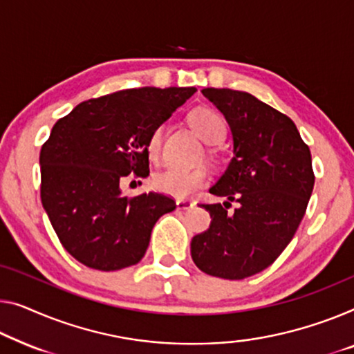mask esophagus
I'll list each match as a JSON object with an SVG mask.
<instances>
[{"label":"esophagus","instance_id":"esophagus-1","mask_svg":"<svg viewBox=\"0 0 354 354\" xmlns=\"http://www.w3.org/2000/svg\"><path fill=\"white\" fill-rule=\"evenodd\" d=\"M192 207H194V202H189V200H176L178 209H189Z\"/></svg>","mask_w":354,"mask_h":354}]
</instances>
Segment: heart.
<instances>
[{
	"instance_id": "obj_1",
	"label": "heart",
	"mask_w": 354,
	"mask_h": 354,
	"mask_svg": "<svg viewBox=\"0 0 354 354\" xmlns=\"http://www.w3.org/2000/svg\"><path fill=\"white\" fill-rule=\"evenodd\" d=\"M189 124L207 145H219L225 136V124L216 111L197 108L189 114ZM163 138V127L152 130L147 141V154L151 159H159ZM208 175L203 168L168 167L154 176V186L171 197L186 198L207 184Z\"/></svg>"
}]
</instances>
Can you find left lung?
<instances>
[{"mask_svg": "<svg viewBox=\"0 0 354 354\" xmlns=\"http://www.w3.org/2000/svg\"><path fill=\"white\" fill-rule=\"evenodd\" d=\"M224 114L234 140L227 170L209 189L239 202L200 205L209 229L195 235L191 256L200 270L224 279H243L272 266L289 245L313 191L312 154L288 115L251 93L203 88Z\"/></svg>", "mask_w": 354, "mask_h": 354, "instance_id": "left-lung-1", "label": "left lung"}]
</instances>
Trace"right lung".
<instances>
[{
	"instance_id": "right-lung-1",
	"label": "right lung",
	"mask_w": 354,
	"mask_h": 354,
	"mask_svg": "<svg viewBox=\"0 0 354 354\" xmlns=\"http://www.w3.org/2000/svg\"><path fill=\"white\" fill-rule=\"evenodd\" d=\"M195 87L127 88L87 100L57 120L41 147V202L63 248L84 266L113 272L143 259L157 219L175 200L127 197L120 181L149 175L147 141Z\"/></svg>"
}]
</instances>
